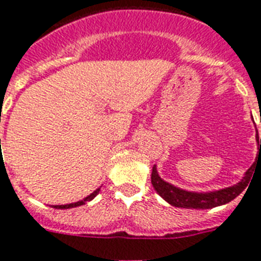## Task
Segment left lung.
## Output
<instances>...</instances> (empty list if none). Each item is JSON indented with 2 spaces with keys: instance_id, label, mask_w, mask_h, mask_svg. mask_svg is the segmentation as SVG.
<instances>
[{
  "instance_id": "obj_1",
  "label": "left lung",
  "mask_w": 261,
  "mask_h": 261,
  "mask_svg": "<svg viewBox=\"0 0 261 261\" xmlns=\"http://www.w3.org/2000/svg\"><path fill=\"white\" fill-rule=\"evenodd\" d=\"M256 141L259 145V152L257 155L261 156V139L259 140V136H256ZM253 167V166H252ZM252 167L245 172L241 180L237 185L232 187H226V189L217 190V191H209V193H195V191H186V190L179 189V187L172 186L171 183L164 182L163 179L160 178L156 170V166L152 168L151 182L156 193L159 194L160 197L163 198L170 205L175 207H185V209H213L216 206H221L233 201L234 198L239 197L240 194L243 193V190L248 186L249 179L252 175Z\"/></svg>"
}]
</instances>
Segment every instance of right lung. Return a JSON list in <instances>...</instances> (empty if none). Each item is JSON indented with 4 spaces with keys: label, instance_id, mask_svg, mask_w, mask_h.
Wrapping results in <instances>:
<instances>
[{
    "label": "right lung",
    "instance_id": "right-lung-1",
    "mask_svg": "<svg viewBox=\"0 0 261 261\" xmlns=\"http://www.w3.org/2000/svg\"><path fill=\"white\" fill-rule=\"evenodd\" d=\"M98 193H99V189L95 190L94 193H91L89 197L83 198L82 201L75 202V203H68V205H58V206H54V207H55V209H71V207H76V206H82V205H85L86 202L91 201V199H94V198L98 195Z\"/></svg>",
    "mask_w": 261,
    "mask_h": 261
}]
</instances>
